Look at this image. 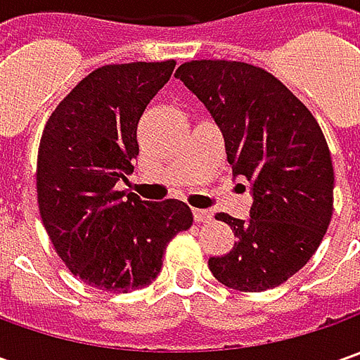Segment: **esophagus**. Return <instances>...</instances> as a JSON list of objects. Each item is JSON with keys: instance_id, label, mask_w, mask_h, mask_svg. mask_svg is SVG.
I'll use <instances>...</instances> for the list:
<instances>
[{"instance_id": "1", "label": "esophagus", "mask_w": 360, "mask_h": 360, "mask_svg": "<svg viewBox=\"0 0 360 360\" xmlns=\"http://www.w3.org/2000/svg\"><path fill=\"white\" fill-rule=\"evenodd\" d=\"M194 220L198 224H204V222H210L212 220V214L208 210H194Z\"/></svg>"}]
</instances>
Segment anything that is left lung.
Returning a JSON list of instances; mask_svg holds the SVG:
<instances>
[{
	"label": "left lung",
	"instance_id": "1",
	"mask_svg": "<svg viewBox=\"0 0 360 360\" xmlns=\"http://www.w3.org/2000/svg\"><path fill=\"white\" fill-rule=\"evenodd\" d=\"M224 136L234 176L252 182L250 218L218 212L236 242L212 256L216 281L242 292L286 283L316 252L333 216V160L311 110L266 70L192 60L176 70Z\"/></svg>",
	"mask_w": 360,
	"mask_h": 360
}]
</instances>
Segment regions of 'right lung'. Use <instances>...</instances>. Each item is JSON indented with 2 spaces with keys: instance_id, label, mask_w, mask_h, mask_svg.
I'll return each mask as SVG.
<instances>
[{
  "instance_id": "add662e5",
  "label": "right lung",
  "mask_w": 360,
  "mask_h": 360,
  "mask_svg": "<svg viewBox=\"0 0 360 360\" xmlns=\"http://www.w3.org/2000/svg\"><path fill=\"white\" fill-rule=\"evenodd\" d=\"M174 60L94 70L51 112L37 150V206L63 264L100 290L130 292L160 274L168 242L194 222L182 200L116 190L134 172L138 122Z\"/></svg>"
}]
</instances>
